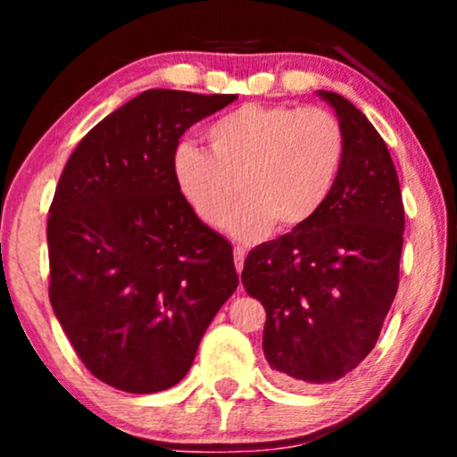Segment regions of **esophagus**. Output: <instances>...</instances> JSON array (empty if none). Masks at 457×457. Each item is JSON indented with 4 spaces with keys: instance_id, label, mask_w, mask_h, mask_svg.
<instances>
[{
    "instance_id": "1",
    "label": "esophagus",
    "mask_w": 457,
    "mask_h": 457,
    "mask_svg": "<svg viewBox=\"0 0 457 457\" xmlns=\"http://www.w3.org/2000/svg\"><path fill=\"white\" fill-rule=\"evenodd\" d=\"M233 258H235V266H237V272L243 270V262H245V249L241 245H237L233 249Z\"/></svg>"
}]
</instances>
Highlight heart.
I'll return each instance as SVG.
<instances>
[{
    "label": "heart",
    "mask_w": 457,
    "mask_h": 457,
    "mask_svg": "<svg viewBox=\"0 0 457 457\" xmlns=\"http://www.w3.org/2000/svg\"><path fill=\"white\" fill-rule=\"evenodd\" d=\"M210 152L183 143L172 158L180 195L210 228L233 218L243 239L308 224L333 195L345 160V133L333 112L289 104H245L205 130Z\"/></svg>",
    "instance_id": "heart-1"
}]
</instances>
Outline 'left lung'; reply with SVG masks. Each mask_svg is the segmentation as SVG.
<instances>
[{
    "mask_svg": "<svg viewBox=\"0 0 457 457\" xmlns=\"http://www.w3.org/2000/svg\"><path fill=\"white\" fill-rule=\"evenodd\" d=\"M345 133L327 205L249 252L241 283L266 310L264 355L291 385L333 383L377 345L395 299L405 212L383 137L352 102L320 91Z\"/></svg>",
    "mask_w": 457,
    "mask_h": 457,
    "instance_id": "8db88e82",
    "label": "left lung"
}]
</instances>
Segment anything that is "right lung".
Returning a JSON list of instances; mask_svg holds the SVG:
<instances>
[{"mask_svg":"<svg viewBox=\"0 0 457 457\" xmlns=\"http://www.w3.org/2000/svg\"><path fill=\"white\" fill-rule=\"evenodd\" d=\"M237 96L143 91L68 158L47 218L49 302L93 377L170 389L233 295V247L193 214L172 174L179 139Z\"/></svg>","mask_w":457,"mask_h":457,"instance_id":"obj_1","label":"right lung"}]
</instances>
